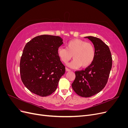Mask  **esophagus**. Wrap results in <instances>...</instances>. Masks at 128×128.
Masks as SVG:
<instances>
[{"mask_svg": "<svg viewBox=\"0 0 128 128\" xmlns=\"http://www.w3.org/2000/svg\"><path fill=\"white\" fill-rule=\"evenodd\" d=\"M66 72H70L71 70H70V69L67 68H66Z\"/></svg>", "mask_w": 128, "mask_h": 128, "instance_id": "34e87169", "label": "esophagus"}]
</instances>
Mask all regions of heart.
Segmentation results:
<instances>
[{
	"label": "heart",
	"mask_w": 128,
	"mask_h": 128,
	"mask_svg": "<svg viewBox=\"0 0 128 128\" xmlns=\"http://www.w3.org/2000/svg\"><path fill=\"white\" fill-rule=\"evenodd\" d=\"M57 53L64 63L74 59L68 66L72 68H78L81 66L86 68L94 61L95 57L94 46L91 43L80 39H74L66 44V48H59Z\"/></svg>",
	"instance_id": "b5f03b06"
}]
</instances>
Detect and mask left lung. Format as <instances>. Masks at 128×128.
Returning a JSON list of instances; mask_svg holds the SVG:
<instances>
[{"label":"left lung","mask_w":128,"mask_h":128,"mask_svg":"<svg viewBox=\"0 0 128 128\" xmlns=\"http://www.w3.org/2000/svg\"><path fill=\"white\" fill-rule=\"evenodd\" d=\"M94 45L95 57L85 70L75 72V79L72 84L76 94L82 97L97 94L105 86L112 66V58L108 46L98 38L86 36Z\"/></svg>","instance_id":"1"}]
</instances>
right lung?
I'll return each instance as SVG.
<instances>
[{
    "instance_id": "obj_1",
    "label": "right lung",
    "mask_w": 128,
    "mask_h": 128,
    "mask_svg": "<svg viewBox=\"0 0 128 128\" xmlns=\"http://www.w3.org/2000/svg\"><path fill=\"white\" fill-rule=\"evenodd\" d=\"M62 41L59 36L43 34L34 37L25 45L20 64L21 78L33 94L46 96L56 89L65 72L57 53Z\"/></svg>"
}]
</instances>
